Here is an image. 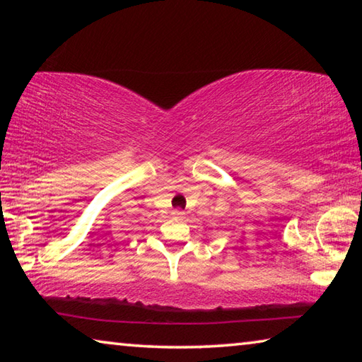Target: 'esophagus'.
I'll list each match as a JSON object with an SVG mask.
<instances>
[{"label":"esophagus","instance_id":"1","mask_svg":"<svg viewBox=\"0 0 362 362\" xmlns=\"http://www.w3.org/2000/svg\"><path fill=\"white\" fill-rule=\"evenodd\" d=\"M173 216H174V217H177V218H182L183 216H185V212H183V211H174V212H173Z\"/></svg>","mask_w":362,"mask_h":362}]
</instances>
